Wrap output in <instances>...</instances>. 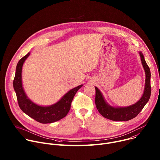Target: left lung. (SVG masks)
I'll use <instances>...</instances> for the list:
<instances>
[{
	"label": "left lung",
	"instance_id": "obj_1",
	"mask_svg": "<svg viewBox=\"0 0 160 160\" xmlns=\"http://www.w3.org/2000/svg\"><path fill=\"white\" fill-rule=\"evenodd\" d=\"M141 60L146 74L145 86L144 93L141 98L135 104L127 107H113L110 106L105 100L100 90L95 87L96 88V106L101 115L104 118L117 122L130 120L135 117L142 111L146 103L149 101L151 96V72L148 66L144 55L139 52Z\"/></svg>",
	"mask_w": 160,
	"mask_h": 160
}]
</instances>
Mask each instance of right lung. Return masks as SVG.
<instances>
[{
  "label": "right lung",
  "instance_id": "add662e5",
  "mask_svg": "<svg viewBox=\"0 0 160 160\" xmlns=\"http://www.w3.org/2000/svg\"><path fill=\"white\" fill-rule=\"evenodd\" d=\"M28 52L18 62L13 81V87L16 94L20 109L25 114L41 123H50L57 122L65 117L69 112L73 99L78 89L83 85H80L64 94L56 103L42 106L32 102L27 96L22 85V67L25 60L30 56Z\"/></svg>",
  "mask_w": 160,
  "mask_h": 160
}]
</instances>
